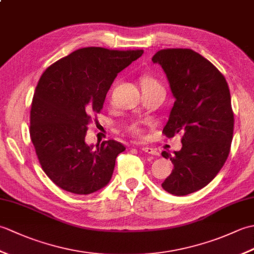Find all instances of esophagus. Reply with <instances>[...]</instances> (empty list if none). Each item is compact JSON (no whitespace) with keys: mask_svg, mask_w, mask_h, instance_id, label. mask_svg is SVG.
Masks as SVG:
<instances>
[{"mask_svg":"<svg viewBox=\"0 0 254 254\" xmlns=\"http://www.w3.org/2000/svg\"><path fill=\"white\" fill-rule=\"evenodd\" d=\"M141 149L143 150V152L147 153V154H149V155H155V156H157V155H158V152H157V150H156V149H155V148H153V147H149V146H143Z\"/></svg>","mask_w":254,"mask_h":254,"instance_id":"34e87169","label":"esophagus"}]
</instances>
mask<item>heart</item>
Masks as SVG:
<instances>
[{
    "mask_svg": "<svg viewBox=\"0 0 254 254\" xmlns=\"http://www.w3.org/2000/svg\"><path fill=\"white\" fill-rule=\"evenodd\" d=\"M141 84H142V88L146 89V88H153V87H161V85L159 84V82L156 78L152 77V76H143L141 78ZM128 131H130L133 135L136 136H141L143 133V128L141 127V124L138 122H133L128 126Z\"/></svg>",
    "mask_w": 254,
    "mask_h": 254,
    "instance_id": "obj_1",
    "label": "heart"
}]
</instances>
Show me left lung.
Segmentation results:
<instances>
[{
  "mask_svg": "<svg viewBox=\"0 0 254 254\" xmlns=\"http://www.w3.org/2000/svg\"><path fill=\"white\" fill-rule=\"evenodd\" d=\"M152 61L169 80L176 101L163 133L181 135L182 147L170 158L174 169L161 183L181 196L207 186L222 169L234 135V111L228 84L216 66L191 49H163Z\"/></svg>",
  "mask_w": 254,
  "mask_h": 254,
  "instance_id": "8db88e82",
  "label": "left lung"
}]
</instances>
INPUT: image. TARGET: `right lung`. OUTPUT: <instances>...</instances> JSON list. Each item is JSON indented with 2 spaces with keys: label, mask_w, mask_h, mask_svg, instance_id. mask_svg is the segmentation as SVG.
I'll return each mask as SVG.
<instances>
[{
  "label": "right lung",
  "mask_w": 254,
  "mask_h": 254,
  "mask_svg": "<svg viewBox=\"0 0 254 254\" xmlns=\"http://www.w3.org/2000/svg\"><path fill=\"white\" fill-rule=\"evenodd\" d=\"M143 52L82 48L41 75L31 102L30 138L42 170L63 190L86 195L109 183L126 147L109 139L95 149L85 143L87 126L118 73Z\"/></svg>",
  "instance_id": "1"
}]
</instances>
